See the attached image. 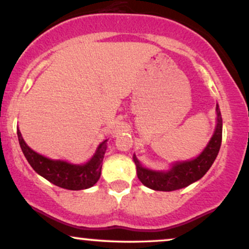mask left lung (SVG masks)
I'll list each match as a JSON object with an SVG mask.
<instances>
[{
    "mask_svg": "<svg viewBox=\"0 0 249 249\" xmlns=\"http://www.w3.org/2000/svg\"><path fill=\"white\" fill-rule=\"evenodd\" d=\"M216 113L217 124L214 135L210 139L208 145L203 150V152L195 160L175 163L169 171L160 173V171L147 170V169L143 168L139 164L137 158L133 157L136 166H137V176L139 181L150 189L173 191L182 189V188L187 187V185L203 177L204 174L209 170V168L214 163L218 154V150H220L221 141H222V118H221L218 105H216Z\"/></svg>",
    "mask_w": 249,
    "mask_h": 249,
    "instance_id": "8db88e82",
    "label": "left lung"
}]
</instances>
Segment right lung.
<instances>
[{
	"label": "right lung",
	"mask_w": 249,
	"mask_h": 249,
	"mask_svg": "<svg viewBox=\"0 0 249 249\" xmlns=\"http://www.w3.org/2000/svg\"><path fill=\"white\" fill-rule=\"evenodd\" d=\"M18 143L24 157L37 174L47 181L60 188L70 190H81L93 187L102 174V164L106 151V142L104 141L92 160L84 165H73L62 160H52L43 157L24 143L20 130H18Z\"/></svg>",
	"instance_id": "obj_1"
}]
</instances>
